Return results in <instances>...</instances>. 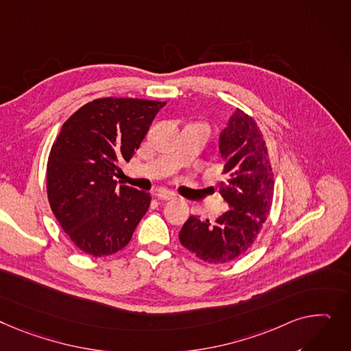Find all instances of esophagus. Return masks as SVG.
<instances>
[{"label": "esophagus", "instance_id": "obj_1", "mask_svg": "<svg viewBox=\"0 0 351 351\" xmlns=\"http://www.w3.org/2000/svg\"><path fill=\"white\" fill-rule=\"evenodd\" d=\"M155 196H156L158 199H162V200H171V199H175L176 195H175L173 192H169V191H167V189L159 188V189L155 191Z\"/></svg>", "mask_w": 351, "mask_h": 351}]
</instances>
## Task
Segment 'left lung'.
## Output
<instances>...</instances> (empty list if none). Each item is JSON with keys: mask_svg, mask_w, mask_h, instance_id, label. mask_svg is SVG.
<instances>
[{"mask_svg": "<svg viewBox=\"0 0 351 351\" xmlns=\"http://www.w3.org/2000/svg\"><path fill=\"white\" fill-rule=\"evenodd\" d=\"M219 151L224 159V182L219 193L228 210L216 221L191 216L179 231L180 244L197 258L224 264L243 255L258 237L274 197V172L263 134L237 108L220 132Z\"/></svg>", "mask_w": 351, "mask_h": 351, "instance_id": "1", "label": "left lung"}]
</instances>
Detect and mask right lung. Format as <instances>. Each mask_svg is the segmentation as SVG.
Instances as JSON below:
<instances>
[{
	"mask_svg": "<svg viewBox=\"0 0 351 351\" xmlns=\"http://www.w3.org/2000/svg\"><path fill=\"white\" fill-rule=\"evenodd\" d=\"M163 101L97 99L62 125L52 145L46 188L52 212L77 248L111 255L131 240L151 195L117 186L114 176L141 145Z\"/></svg>",
	"mask_w": 351,
	"mask_h": 351,
	"instance_id": "1",
	"label": "right lung"
}]
</instances>
